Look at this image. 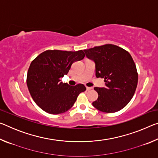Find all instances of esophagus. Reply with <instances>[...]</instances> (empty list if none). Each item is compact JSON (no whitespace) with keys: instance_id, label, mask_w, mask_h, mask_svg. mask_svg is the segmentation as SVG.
<instances>
[{"instance_id":"1","label":"esophagus","mask_w":158,"mask_h":158,"mask_svg":"<svg viewBox=\"0 0 158 158\" xmlns=\"http://www.w3.org/2000/svg\"><path fill=\"white\" fill-rule=\"evenodd\" d=\"M86 89H87V90H90L93 89V88L92 87H86Z\"/></svg>"}]
</instances>
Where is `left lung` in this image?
<instances>
[{"label":"left lung","instance_id":"8db88e82","mask_svg":"<svg viewBox=\"0 0 158 158\" xmlns=\"http://www.w3.org/2000/svg\"><path fill=\"white\" fill-rule=\"evenodd\" d=\"M95 65V76L105 79V87H95L98 93L93 106L105 113L120 111L130 102L138 82L135 63L127 51L114 44L84 50Z\"/></svg>","mask_w":158,"mask_h":158}]
</instances>
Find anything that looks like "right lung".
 Here are the masks:
<instances>
[{"label": "right lung", "instance_id": "obj_1", "mask_svg": "<svg viewBox=\"0 0 158 158\" xmlns=\"http://www.w3.org/2000/svg\"><path fill=\"white\" fill-rule=\"evenodd\" d=\"M84 56L82 50H47L32 61L26 83L32 98L42 110L51 114L66 112L74 105L79 93L86 90L84 84L71 86L60 80L74 61Z\"/></svg>", "mask_w": 158, "mask_h": 158}]
</instances>
